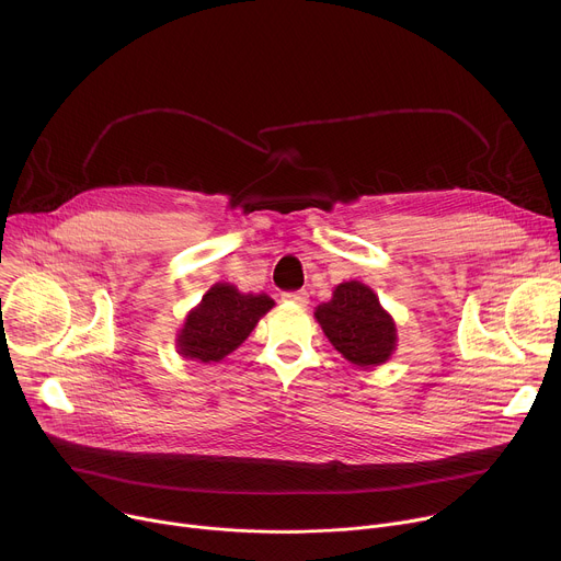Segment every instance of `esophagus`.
Here are the masks:
<instances>
[{
    "instance_id": "esophagus-1",
    "label": "esophagus",
    "mask_w": 561,
    "mask_h": 561,
    "mask_svg": "<svg viewBox=\"0 0 561 561\" xmlns=\"http://www.w3.org/2000/svg\"><path fill=\"white\" fill-rule=\"evenodd\" d=\"M282 299L290 301V304H297V306H306L308 304V293L306 290H293V293H284Z\"/></svg>"
}]
</instances>
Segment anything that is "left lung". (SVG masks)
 Masks as SVG:
<instances>
[{"mask_svg": "<svg viewBox=\"0 0 561 561\" xmlns=\"http://www.w3.org/2000/svg\"><path fill=\"white\" fill-rule=\"evenodd\" d=\"M314 317L329 342L359 368L383 364L397 346L392 317L381 308L379 297L357 279L340 284L331 301L314 308Z\"/></svg>", "mask_w": 561, "mask_h": 561, "instance_id": "1", "label": "left lung"}]
</instances>
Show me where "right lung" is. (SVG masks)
Wrapping results in <instances>:
<instances>
[{
  "mask_svg": "<svg viewBox=\"0 0 561 561\" xmlns=\"http://www.w3.org/2000/svg\"><path fill=\"white\" fill-rule=\"evenodd\" d=\"M275 301L268 295L239 293L232 284H215L193 308L178 335L180 355L204 364L219 362L253 333Z\"/></svg>",
  "mask_w": 561,
  "mask_h": 561,
  "instance_id": "1",
  "label": "right lung"
}]
</instances>
